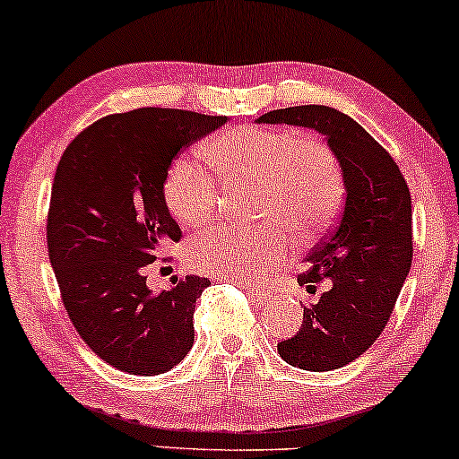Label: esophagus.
<instances>
[{"label": "esophagus", "mask_w": 459, "mask_h": 459, "mask_svg": "<svg viewBox=\"0 0 459 459\" xmlns=\"http://www.w3.org/2000/svg\"><path fill=\"white\" fill-rule=\"evenodd\" d=\"M237 286L246 288L249 299H252V303H256L258 307H266V305L273 303V297L269 292H264L263 288H254V286H249V283H237Z\"/></svg>", "instance_id": "1"}]
</instances>
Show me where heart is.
I'll list each match as a JSON object with an SVG mask.
<instances>
[{
	"label": "heart",
	"instance_id": "b5f03b06",
	"mask_svg": "<svg viewBox=\"0 0 459 459\" xmlns=\"http://www.w3.org/2000/svg\"><path fill=\"white\" fill-rule=\"evenodd\" d=\"M212 171L190 156L171 162L162 184L167 210L179 224L203 226L220 213L224 186L256 182V220L275 229L256 233L210 230L188 246L193 269L233 281H252L292 254V237H313L343 205V167L334 150L290 129L243 125L218 133L205 146Z\"/></svg>",
	"mask_w": 459,
	"mask_h": 459
}]
</instances>
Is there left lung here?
<instances>
[{
  "instance_id": "obj_1",
  "label": "left lung",
  "mask_w": 459,
  "mask_h": 459,
  "mask_svg": "<svg viewBox=\"0 0 459 459\" xmlns=\"http://www.w3.org/2000/svg\"><path fill=\"white\" fill-rule=\"evenodd\" d=\"M256 123L305 126L339 156L345 205L339 224L305 258L300 283L328 280L320 303L277 351L292 367L324 373L353 362L379 339L413 260L411 195L403 173L367 131L328 106L273 109Z\"/></svg>"
}]
</instances>
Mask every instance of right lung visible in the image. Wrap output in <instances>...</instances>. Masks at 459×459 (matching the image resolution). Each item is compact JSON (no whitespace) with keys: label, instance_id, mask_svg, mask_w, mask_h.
I'll return each instance as SVG.
<instances>
[{"label":"right lung","instance_id":"right-lung-1","mask_svg":"<svg viewBox=\"0 0 459 459\" xmlns=\"http://www.w3.org/2000/svg\"><path fill=\"white\" fill-rule=\"evenodd\" d=\"M226 120L162 108L112 114L56 167L46 239L63 305L84 343L123 373H167L193 350L195 305L210 280L176 277L152 292L146 266L182 237L162 196L173 159Z\"/></svg>","mask_w":459,"mask_h":459}]
</instances>
